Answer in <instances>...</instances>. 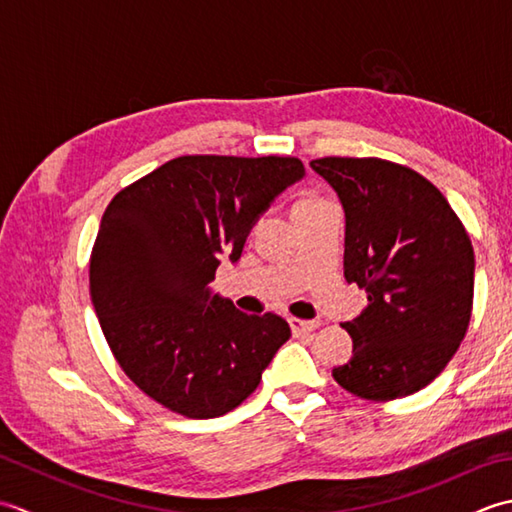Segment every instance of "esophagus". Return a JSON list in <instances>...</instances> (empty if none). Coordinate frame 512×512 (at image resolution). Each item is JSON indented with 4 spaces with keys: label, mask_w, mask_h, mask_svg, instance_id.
I'll return each instance as SVG.
<instances>
[{
    "label": "esophagus",
    "mask_w": 512,
    "mask_h": 512,
    "mask_svg": "<svg viewBox=\"0 0 512 512\" xmlns=\"http://www.w3.org/2000/svg\"><path fill=\"white\" fill-rule=\"evenodd\" d=\"M290 328L295 334H308L319 328V321H303V319H290Z\"/></svg>",
    "instance_id": "1"
}]
</instances>
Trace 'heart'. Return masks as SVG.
<instances>
[{"mask_svg": "<svg viewBox=\"0 0 512 512\" xmlns=\"http://www.w3.org/2000/svg\"><path fill=\"white\" fill-rule=\"evenodd\" d=\"M312 202H317V200H314V198H303V200H299V202H297V206H295V211H297V209H301V206H308V204H312Z\"/></svg>", "mask_w": 512, "mask_h": 512, "instance_id": "1", "label": "heart"}]
</instances>
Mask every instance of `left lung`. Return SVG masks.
Masks as SVG:
<instances>
[{
	"mask_svg": "<svg viewBox=\"0 0 512 512\" xmlns=\"http://www.w3.org/2000/svg\"><path fill=\"white\" fill-rule=\"evenodd\" d=\"M310 167L345 211V279L367 308L343 328L352 358L332 369L367 400L420 391L458 352L473 308L475 255L447 198L409 167L380 158H319Z\"/></svg>",
	"mask_w": 512,
	"mask_h": 512,
	"instance_id": "8db88e82",
	"label": "left lung"
}]
</instances>
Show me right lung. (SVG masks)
Here are the masks:
<instances>
[{"instance_id": "right-lung-1", "label": "right lung", "mask_w": 512, "mask_h": 512, "mask_svg": "<svg viewBox=\"0 0 512 512\" xmlns=\"http://www.w3.org/2000/svg\"><path fill=\"white\" fill-rule=\"evenodd\" d=\"M303 176V162L288 156H180L105 209L90 259L96 317L123 372L162 407L224 416L290 339L277 314H246L209 284Z\"/></svg>"}]
</instances>
